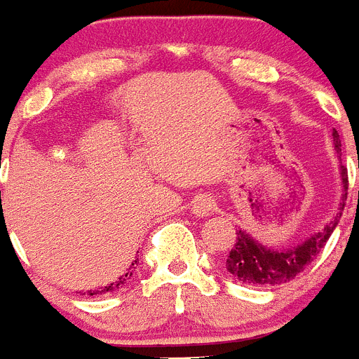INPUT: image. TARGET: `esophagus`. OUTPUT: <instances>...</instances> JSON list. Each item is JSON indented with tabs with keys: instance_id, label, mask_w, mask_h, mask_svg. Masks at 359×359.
I'll return each instance as SVG.
<instances>
[{
	"instance_id": "1",
	"label": "esophagus",
	"mask_w": 359,
	"mask_h": 359,
	"mask_svg": "<svg viewBox=\"0 0 359 359\" xmlns=\"http://www.w3.org/2000/svg\"><path fill=\"white\" fill-rule=\"evenodd\" d=\"M216 209V202L212 196L209 195H198L195 200H193V215L198 216V218H205V216L211 215Z\"/></svg>"
}]
</instances>
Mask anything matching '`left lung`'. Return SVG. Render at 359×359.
<instances>
[{
  "instance_id": "1",
  "label": "left lung",
  "mask_w": 359,
  "mask_h": 359,
  "mask_svg": "<svg viewBox=\"0 0 359 359\" xmlns=\"http://www.w3.org/2000/svg\"><path fill=\"white\" fill-rule=\"evenodd\" d=\"M332 144L334 151L340 157L341 143L338 140V132L332 130ZM340 179H341V202L338 205V211L331 218L329 224L324 225V229L315 234L308 236L304 241L292 245L286 248H273L256 241L252 238L250 232L236 231L234 247L229 252L225 268L227 272L243 284H252V286H277L292 280L297 273H300L316 257V254L324 248L327 243L329 236L337 229L340 222L341 211L345 208L347 200V168L340 164Z\"/></svg>"
}]
</instances>
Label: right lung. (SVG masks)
<instances>
[{
	"label": "right lung",
	"mask_w": 359,
	"mask_h": 359,
	"mask_svg": "<svg viewBox=\"0 0 359 359\" xmlns=\"http://www.w3.org/2000/svg\"><path fill=\"white\" fill-rule=\"evenodd\" d=\"M137 263V261H134V263H132V266L128 268L127 270V273H123V276L119 277V279H116L114 283H111V284H107V286H103V288H96V290H87V295H103V293H107V292H116V290H119V288H123L125 284L128 283V279H130L132 277V273L135 272L134 270V264Z\"/></svg>",
	"instance_id": "right-lung-1"
}]
</instances>
